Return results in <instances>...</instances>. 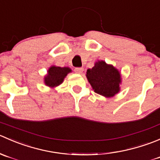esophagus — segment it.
Segmentation results:
<instances>
[{
    "instance_id": "1",
    "label": "esophagus",
    "mask_w": 160,
    "mask_h": 160,
    "mask_svg": "<svg viewBox=\"0 0 160 160\" xmlns=\"http://www.w3.org/2000/svg\"><path fill=\"white\" fill-rule=\"evenodd\" d=\"M83 70H84L83 68H75V72H76V73H78V74L82 73Z\"/></svg>"
}]
</instances>
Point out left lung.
I'll return each mask as SVG.
<instances>
[{
    "label": "left lung",
    "instance_id": "1",
    "mask_svg": "<svg viewBox=\"0 0 160 160\" xmlns=\"http://www.w3.org/2000/svg\"><path fill=\"white\" fill-rule=\"evenodd\" d=\"M86 77L92 89L98 94L110 98L119 92L121 74L118 69L105 61H96L92 68L87 70Z\"/></svg>",
    "mask_w": 160,
    "mask_h": 160
}]
</instances>
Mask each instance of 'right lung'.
Wrapping results in <instances>:
<instances>
[{"label":"right lung","instance_id":"obj_1","mask_svg":"<svg viewBox=\"0 0 160 160\" xmlns=\"http://www.w3.org/2000/svg\"><path fill=\"white\" fill-rule=\"evenodd\" d=\"M70 72H72V70L68 67L61 68L51 66L47 72V75L44 78V83L51 88L58 86L62 83L64 78Z\"/></svg>","mask_w":160,"mask_h":160}]
</instances>
